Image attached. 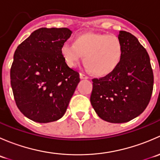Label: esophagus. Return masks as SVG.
Wrapping results in <instances>:
<instances>
[{"label": "esophagus", "instance_id": "34e87169", "mask_svg": "<svg viewBox=\"0 0 160 160\" xmlns=\"http://www.w3.org/2000/svg\"><path fill=\"white\" fill-rule=\"evenodd\" d=\"M80 79H82V80H83V79H88V78H89V77H88V76H87L86 74L83 73V72H80Z\"/></svg>", "mask_w": 160, "mask_h": 160}]
</instances>
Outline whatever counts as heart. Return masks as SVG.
Listing matches in <instances>:
<instances>
[{
	"instance_id": "1",
	"label": "heart",
	"mask_w": 160,
	"mask_h": 160,
	"mask_svg": "<svg viewBox=\"0 0 160 160\" xmlns=\"http://www.w3.org/2000/svg\"><path fill=\"white\" fill-rule=\"evenodd\" d=\"M61 53L70 67H76L84 56L88 68L97 75L104 76L112 72L120 62L122 42L114 35L87 33L76 38L74 44L63 43Z\"/></svg>"
}]
</instances>
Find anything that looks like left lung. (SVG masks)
<instances>
[{
	"instance_id": "8db88e82",
	"label": "left lung",
	"mask_w": 160,
	"mask_h": 160,
	"mask_svg": "<svg viewBox=\"0 0 160 160\" xmlns=\"http://www.w3.org/2000/svg\"><path fill=\"white\" fill-rule=\"evenodd\" d=\"M122 54L118 67L105 77L92 79L90 103L98 115L111 123H124L142 114L153 90L149 56L135 36L119 32Z\"/></svg>"
}]
</instances>
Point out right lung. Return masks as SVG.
<instances>
[{
	"instance_id": "obj_1",
	"label": "right lung",
	"mask_w": 160,
	"mask_h": 160,
	"mask_svg": "<svg viewBox=\"0 0 160 160\" xmlns=\"http://www.w3.org/2000/svg\"><path fill=\"white\" fill-rule=\"evenodd\" d=\"M71 34L67 28H38L14 52L10 71L14 101L34 122L61 118L80 82L79 72L68 67L61 53Z\"/></svg>"
}]
</instances>
